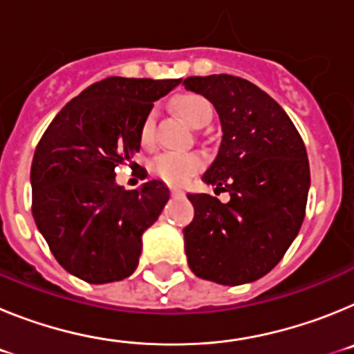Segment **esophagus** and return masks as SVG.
Instances as JSON below:
<instances>
[{"label":"esophagus","instance_id":"esophagus-1","mask_svg":"<svg viewBox=\"0 0 354 354\" xmlns=\"http://www.w3.org/2000/svg\"><path fill=\"white\" fill-rule=\"evenodd\" d=\"M171 195H174V196H180V195H183V192H180V189H171Z\"/></svg>","mask_w":354,"mask_h":354}]
</instances>
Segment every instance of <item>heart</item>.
Listing matches in <instances>:
<instances>
[{
    "mask_svg": "<svg viewBox=\"0 0 354 354\" xmlns=\"http://www.w3.org/2000/svg\"><path fill=\"white\" fill-rule=\"evenodd\" d=\"M175 111L193 127L207 126L212 118V106L198 93H179L174 99ZM154 133V117L147 115L140 126V143L149 145ZM204 167V158L196 152H162L149 162V170L170 186H183Z\"/></svg>",
    "mask_w": 354,
    "mask_h": 354,
    "instance_id": "1",
    "label": "heart"
}]
</instances>
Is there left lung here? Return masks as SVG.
Listing matches in <instances>:
<instances>
[{"instance_id":"8db88e82","label":"left lung","mask_w":354,"mask_h":354,"mask_svg":"<svg viewBox=\"0 0 354 354\" xmlns=\"http://www.w3.org/2000/svg\"><path fill=\"white\" fill-rule=\"evenodd\" d=\"M184 86L220 117V149L202 180L230 195L221 204L187 193L195 207L183 230L187 264L221 286L255 282L282 261L301 228L310 189L305 143L282 106L250 81L214 74L186 77Z\"/></svg>"}]
</instances>
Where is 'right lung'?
I'll return each instance as SVG.
<instances>
[{
	"mask_svg": "<svg viewBox=\"0 0 354 354\" xmlns=\"http://www.w3.org/2000/svg\"><path fill=\"white\" fill-rule=\"evenodd\" d=\"M180 80L106 77L62 108L31 162L33 218L62 268L88 283L131 277L142 236L170 198L161 180L124 189L115 168L140 150V126Z\"/></svg>",
	"mask_w": 354,
	"mask_h": 354,
	"instance_id": "obj_1",
	"label": "right lung"
}]
</instances>
